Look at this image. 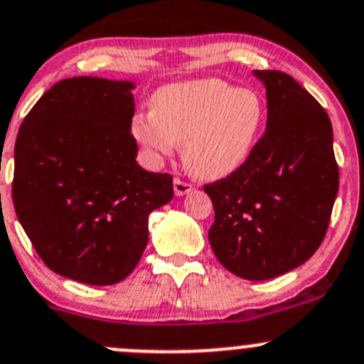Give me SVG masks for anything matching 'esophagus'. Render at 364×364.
<instances>
[{
	"instance_id": "34e87169",
	"label": "esophagus",
	"mask_w": 364,
	"mask_h": 364,
	"mask_svg": "<svg viewBox=\"0 0 364 364\" xmlns=\"http://www.w3.org/2000/svg\"><path fill=\"white\" fill-rule=\"evenodd\" d=\"M192 190H193V186L190 185V183L183 181V179H179V178L174 179V193L176 195H185V193L192 192Z\"/></svg>"
}]
</instances>
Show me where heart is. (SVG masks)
Returning <instances> with one entry per match:
<instances>
[{"label": "heart", "mask_w": 364, "mask_h": 364, "mask_svg": "<svg viewBox=\"0 0 364 364\" xmlns=\"http://www.w3.org/2000/svg\"><path fill=\"white\" fill-rule=\"evenodd\" d=\"M150 105L151 113L132 118L136 143L155 164L181 143L185 166L205 179L232 174L246 162L265 118L255 90L216 78L162 87Z\"/></svg>", "instance_id": "obj_1"}]
</instances>
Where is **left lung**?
<instances>
[{"label": "left lung", "mask_w": 364, "mask_h": 364, "mask_svg": "<svg viewBox=\"0 0 364 364\" xmlns=\"http://www.w3.org/2000/svg\"><path fill=\"white\" fill-rule=\"evenodd\" d=\"M267 90V131L246 162L204 185L214 223L209 242L221 265L250 281L296 269L330 225L338 166L323 106L293 76L255 71Z\"/></svg>", "instance_id": "left-lung-1"}]
</instances>
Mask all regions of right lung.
<instances>
[{
  "instance_id": "obj_1",
  "label": "right lung",
  "mask_w": 364,
  "mask_h": 364,
  "mask_svg": "<svg viewBox=\"0 0 364 364\" xmlns=\"http://www.w3.org/2000/svg\"><path fill=\"white\" fill-rule=\"evenodd\" d=\"M134 85L57 82L18 129L11 198L45 265L92 286L120 282L148 244V216L174 197L172 176L137 166Z\"/></svg>"
}]
</instances>
